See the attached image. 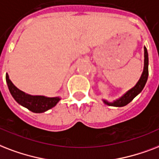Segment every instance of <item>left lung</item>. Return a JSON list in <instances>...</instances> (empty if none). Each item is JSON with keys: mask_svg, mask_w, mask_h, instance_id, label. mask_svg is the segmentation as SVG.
<instances>
[{"mask_svg": "<svg viewBox=\"0 0 159 159\" xmlns=\"http://www.w3.org/2000/svg\"><path fill=\"white\" fill-rule=\"evenodd\" d=\"M148 76V55L147 49L144 46V66H143V71L142 75L140 77L139 80L138 81V83L135 84L134 87L130 89L129 90L127 91L123 96L114 100V102H108L106 100H103V101L104 104H108L109 106H125L132 101L133 99L143 90V89L144 88L145 84L147 82Z\"/></svg>", "mask_w": 159, "mask_h": 159, "instance_id": "8db88e82", "label": "left lung"}]
</instances>
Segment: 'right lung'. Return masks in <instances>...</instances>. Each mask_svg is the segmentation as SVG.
Masks as SVG:
<instances>
[{"label": "right lung", "mask_w": 159, "mask_h": 159, "mask_svg": "<svg viewBox=\"0 0 159 159\" xmlns=\"http://www.w3.org/2000/svg\"><path fill=\"white\" fill-rule=\"evenodd\" d=\"M7 85L10 93L14 99L19 104L25 107L26 109L34 113H43L55 107L60 100V97H45L43 95H30L20 90L13 84L9 79L8 74L6 75Z\"/></svg>", "instance_id": "1"}]
</instances>
